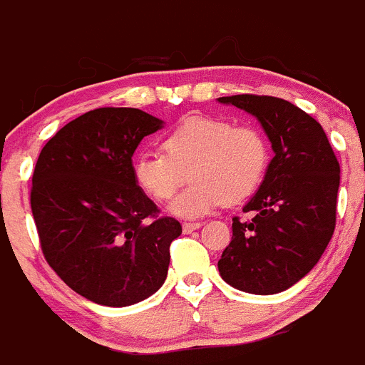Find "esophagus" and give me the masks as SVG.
Returning <instances> with one entry per match:
<instances>
[{
    "label": "esophagus",
    "instance_id": "34e87169",
    "mask_svg": "<svg viewBox=\"0 0 365 365\" xmlns=\"http://www.w3.org/2000/svg\"><path fill=\"white\" fill-rule=\"evenodd\" d=\"M200 226H201V222H183L182 228H183V232L189 233V232H192V230H197Z\"/></svg>",
    "mask_w": 365,
    "mask_h": 365
}]
</instances>
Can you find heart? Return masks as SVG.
Returning a JSON list of instances; mask_svg holds the SVG:
<instances>
[{"label":"heart","instance_id":"1","mask_svg":"<svg viewBox=\"0 0 365 365\" xmlns=\"http://www.w3.org/2000/svg\"><path fill=\"white\" fill-rule=\"evenodd\" d=\"M162 150L140 151L133 176L148 196L165 201L189 173L192 185L169 207L182 217L247 200L260 189L271 164V144L258 126H235L225 119H187L164 137Z\"/></svg>","mask_w":365,"mask_h":365}]
</instances>
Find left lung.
Instances as JSON below:
<instances>
[{
    "label": "left lung",
    "instance_id": "left-lung-1",
    "mask_svg": "<svg viewBox=\"0 0 365 365\" xmlns=\"http://www.w3.org/2000/svg\"><path fill=\"white\" fill-rule=\"evenodd\" d=\"M219 101L255 115L274 151L264 183L242 208L253 219H232L219 272L239 291L277 294L310 272L334 235L341 165L319 123L296 105L255 94Z\"/></svg>",
    "mask_w": 365,
    "mask_h": 365
}]
</instances>
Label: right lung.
Wrapping results in <instances>:
<instances>
[{
  "label": "right lung",
  "instance_id": "add662e5",
  "mask_svg": "<svg viewBox=\"0 0 365 365\" xmlns=\"http://www.w3.org/2000/svg\"><path fill=\"white\" fill-rule=\"evenodd\" d=\"M160 128L139 108H96L60 128L38 155L30 203L41 250L88 302L133 305L168 277L182 225L158 215L132 164L140 140Z\"/></svg>",
  "mask_w": 365,
  "mask_h": 365
}]
</instances>
